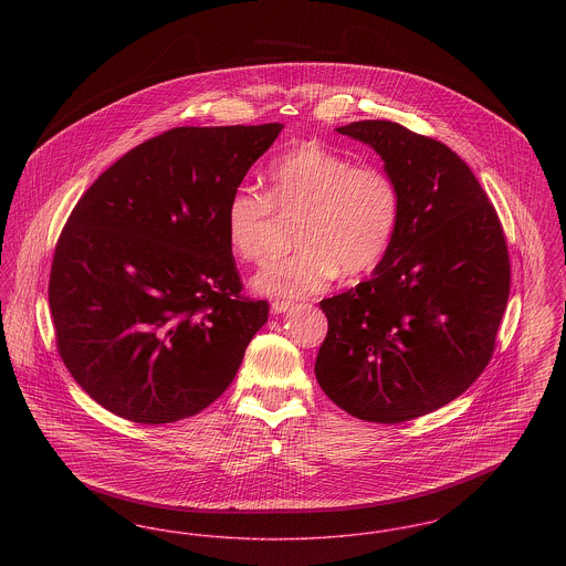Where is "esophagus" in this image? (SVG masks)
Returning a JSON list of instances; mask_svg holds the SVG:
<instances>
[{
  "label": "esophagus",
  "mask_w": 566,
  "mask_h": 566,
  "mask_svg": "<svg viewBox=\"0 0 566 566\" xmlns=\"http://www.w3.org/2000/svg\"><path fill=\"white\" fill-rule=\"evenodd\" d=\"M293 307V301H284V298H275L273 303H271V312L273 314H284V312H289Z\"/></svg>",
  "instance_id": "obj_1"
}]
</instances>
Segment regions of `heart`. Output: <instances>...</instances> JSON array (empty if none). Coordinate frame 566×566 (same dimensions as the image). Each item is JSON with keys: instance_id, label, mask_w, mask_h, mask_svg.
<instances>
[{"instance_id": "obj_1", "label": "heart", "mask_w": 566, "mask_h": 566, "mask_svg": "<svg viewBox=\"0 0 566 566\" xmlns=\"http://www.w3.org/2000/svg\"><path fill=\"white\" fill-rule=\"evenodd\" d=\"M275 214L298 216V250L273 261L252 284L263 295L298 298L321 293L342 270H376L397 238L401 192L381 167L354 165L318 142H305L271 163L268 195L231 192L224 206L231 252L245 263H263Z\"/></svg>"}]
</instances>
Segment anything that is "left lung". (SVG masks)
Returning a JSON list of instances; mask_svg holds the SVG:
<instances>
[{
	"label": "left lung",
	"mask_w": 566,
	"mask_h": 566,
	"mask_svg": "<svg viewBox=\"0 0 566 566\" xmlns=\"http://www.w3.org/2000/svg\"><path fill=\"white\" fill-rule=\"evenodd\" d=\"M337 132L381 157L401 220L371 277L321 301L328 333L314 371L354 418L399 424L482 376L510 298V252L494 206L446 144L390 120Z\"/></svg>",
	"instance_id": "left-lung-1"
}]
</instances>
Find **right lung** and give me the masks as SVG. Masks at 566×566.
Returning a JSON list of instances; mask_svg holds the SVG:
<instances>
[{
	"label": "right lung",
	"instance_id": "add662e5",
	"mask_svg": "<svg viewBox=\"0 0 566 566\" xmlns=\"http://www.w3.org/2000/svg\"><path fill=\"white\" fill-rule=\"evenodd\" d=\"M280 123L176 127L108 167L54 248L56 350L112 413L167 424L214 403L268 323L242 295L224 206Z\"/></svg>",
	"mask_w": 566,
	"mask_h": 566
}]
</instances>
